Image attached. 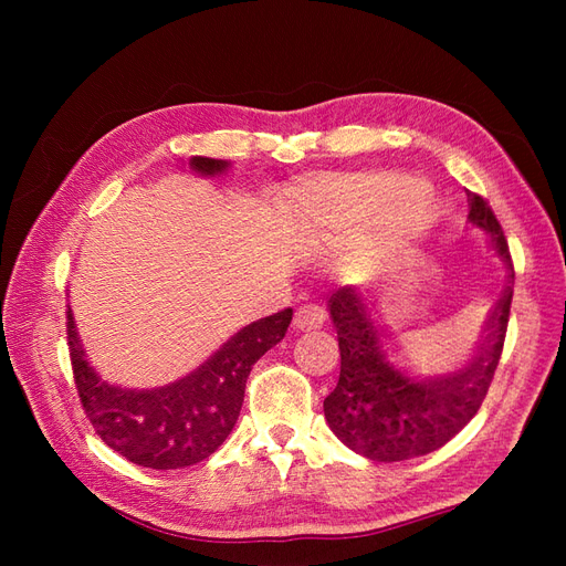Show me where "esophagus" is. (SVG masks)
Wrapping results in <instances>:
<instances>
[{
    "mask_svg": "<svg viewBox=\"0 0 566 566\" xmlns=\"http://www.w3.org/2000/svg\"><path fill=\"white\" fill-rule=\"evenodd\" d=\"M323 323H325V312H323V306H316V304L300 306V310L295 312V318H293L295 331H302V333L318 331Z\"/></svg>",
    "mask_w": 566,
    "mask_h": 566,
    "instance_id": "esophagus-1",
    "label": "esophagus"
}]
</instances>
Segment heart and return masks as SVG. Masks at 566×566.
Listing matches in <instances>:
<instances>
[{
	"instance_id": "b5f03b06",
	"label": "heart",
	"mask_w": 566,
	"mask_h": 566,
	"mask_svg": "<svg viewBox=\"0 0 566 566\" xmlns=\"http://www.w3.org/2000/svg\"><path fill=\"white\" fill-rule=\"evenodd\" d=\"M403 184L391 172H352L306 181L290 198V212L300 224L318 238L356 233L370 224L382 200ZM413 241V229L391 224L380 212L370 229L368 256L373 264H387Z\"/></svg>"
}]
</instances>
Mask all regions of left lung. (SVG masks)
I'll use <instances>...</instances> for the list:
<instances>
[{"label": "left lung", "mask_w": 566, "mask_h": 566, "mask_svg": "<svg viewBox=\"0 0 566 566\" xmlns=\"http://www.w3.org/2000/svg\"><path fill=\"white\" fill-rule=\"evenodd\" d=\"M468 224L484 231L491 248L515 279L507 241L489 202L468 193ZM512 285L486 323V342L474 361L453 375L422 378L408 370L391 337L375 321L356 287L333 293L328 310L339 342V380L325 397L323 413L333 434L368 460L399 462L441 449L482 406L501 361Z\"/></svg>", "instance_id": "1"}]
</instances>
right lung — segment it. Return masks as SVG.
Listing matches in <instances>:
<instances>
[{"label":"right lung","mask_w":566,"mask_h":566,"mask_svg":"<svg viewBox=\"0 0 566 566\" xmlns=\"http://www.w3.org/2000/svg\"><path fill=\"white\" fill-rule=\"evenodd\" d=\"M229 165L202 156L188 160L200 177L224 175ZM290 321L293 310L252 321L184 378L153 389H129L101 378L90 366L67 306V347L84 413L106 447L134 465L150 470L196 465L231 434L252 366L285 337Z\"/></svg>","instance_id":"obj_1"}]
</instances>
